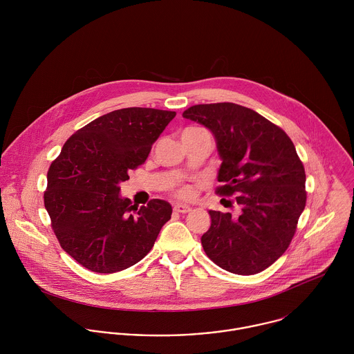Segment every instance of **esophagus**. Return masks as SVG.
<instances>
[{
  "label": "esophagus",
  "instance_id": "34e87169",
  "mask_svg": "<svg viewBox=\"0 0 354 354\" xmlns=\"http://www.w3.org/2000/svg\"><path fill=\"white\" fill-rule=\"evenodd\" d=\"M192 208L189 207V205H187V204H181V203H177V204H174V211L176 212H180V214H187V212H189Z\"/></svg>",
  "mask_w": 354,
  "mask_h": 354
}]
</instances>
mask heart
<instances>
[{"label": "heart", "mask_w": 354, "mask_h": 354, "mask_svg": "<svg viewBox=\"0 0 354 354\" xmlns=\"http://www.w3.org/2000/svg\"><path fill=\"white\" fill-rule=\"evenodd\" d=\"M189 129H196V128H187L185 131H189ZM180 196H183V198H185V196H188L189 195V188H187V187H183V188H180L178 189V192H177Z\"/></svg>", "instance_id": "b5f03b06"}]
</instances>
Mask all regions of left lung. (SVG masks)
<instances>
[{"label":"left lung","mask_w":354,"mask_h":354,"mask_svg":"<svg viewBox=\"0 0 354 354\" xmlns=\"http://www.w3.org/2000/svg\"><path fill=\"white\" fill-rule=\"evenodd\" d=\"M184 118L204 125L222 160L216 194L236 196L239 218L209 209L205 254L221 268L252 275L288 250L305 208V170L290 138L252 109L230 102L195 104Z\"/></svg>","instance_id":"obj_1"}]
</instances>
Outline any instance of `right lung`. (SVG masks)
Returning <instances> with one entry per match:
<instances>
[{
  "label": "right lung",
  "instance_id": "add662e5",
  "mask_svg": "<svg viewBox=\"0 0 354 354\" xmlns=\"http://www.w3.org/2000/svg\"><path fill=\"white\" fill-rule=\"evenodd\" d=\"M176 111L127 107L76 131L48 171L44 195L61 248L90 271L111 274L151 251L171 205L140 208L121 198L120 183L142 165Z\"/></svg>",
  "mask_w": 354,
  "mask_h": 354
}]
</instances>
